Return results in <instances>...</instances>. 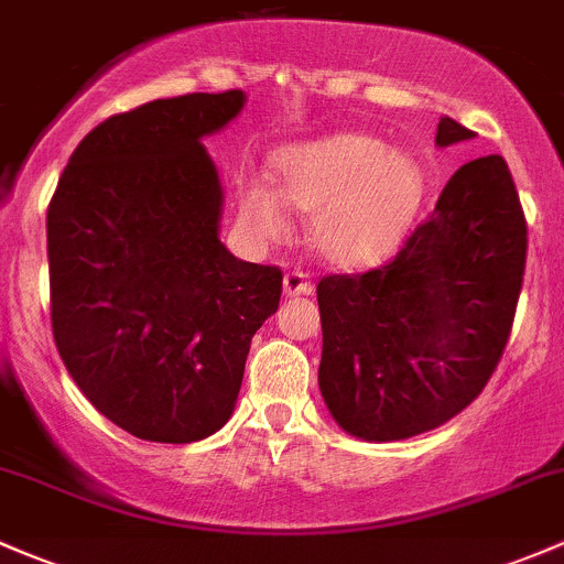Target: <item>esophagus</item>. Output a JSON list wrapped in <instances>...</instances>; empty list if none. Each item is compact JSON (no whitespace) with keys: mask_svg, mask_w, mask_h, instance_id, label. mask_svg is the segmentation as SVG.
I'll use <instances>...</instances> for the list:
<instances>
[{"mask_svg":"<svg viewBox=\"0 0 564 564\" xmlns=\"http://www.w3.org/2000/svg\"><path fill=\"white\" fill-rule=\"evenodd\" d=\"M312 288L314 284L308 280L306 271L293 269L284 274V295H290V299H293V295H308L312 293Z\"/></svg>","mask_w":564,"mask_h":564,"instance_id":"34e87169","label":"esophagus"}]
</instances>
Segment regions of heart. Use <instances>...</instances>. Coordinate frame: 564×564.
Returning <instances> with one entry per match:
<instances>
[{
  "label": "heart",
  "mask_w": 564,
  "mask_h": 564,
  "mask_svg": "<svg viewBox=\"0 0 564 564\" xmlns=\"http://www.w3.org/2000/svg\"><path fill=\"white\" fill-rule=\"evenodd\" d=\"M276 191L263 177L239 180V215L252 234L280 236L284 204L314 212L319 256L341 269L384 260L403 241L425 196V174L409 153L379 137L341 131L293 144L274 159Z\"/></svg>",
  "instance_id": "b5f03b06"
}]
</instances>
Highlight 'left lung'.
Masks as SVG:
<instances>
[{
	"mask_svg": "<svg viewBox=\"0 0 564 564\" xmlns=\"http://www.w3.org/2000/svg\"><path fill=\"white\" fill-rule=\"evenodd\" d=\"M474 131L441 118L435 144ZM527 223L500 155L454 172L401 252L366 274L317 284L319 392L362 441H403L444 425L478 398L511 336Z\"/></svg>",
	"mask_w": 564,
	"mask_h": 564,
	"instance_id": "1",
	"label": "left lung"
}]
</instances>
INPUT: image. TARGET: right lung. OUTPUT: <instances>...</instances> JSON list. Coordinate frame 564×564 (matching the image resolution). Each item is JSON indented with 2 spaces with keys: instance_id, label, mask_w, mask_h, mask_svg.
Segmentation results:
<instances>
[{
  "instance_id": "right-lung-1",
  "label": "right lung",
  "mask_w": 564,
  "mask_h": 564,
  "mask_svg": "<svg viewBox=\"0 0 564 564\" xmlns=\"http://www.w3.org/2000/svg\"><path fill=\"white\" fill-rule=\"evenodd\" d=\"M241 90L155 99L96 126L47 207L51 323L66 371L126 433L191 444L231 420L282 271L234 258L204 137Z\"/></svg>"
}]
</instances>
